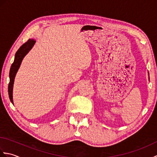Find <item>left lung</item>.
<instances>
[{"label": "left lung", "instance_id": "8db88e82", "mask_svg": "<svg viewBox=\"0 0 157 157\" xmlns=\"http://www.w3.org/2000/svg\"><path fill=\"white\" fill-rule=\"evenodd\" d=\"M148 79H150V78H149V77H148Z\"/></svg>", "mask_w": 157, "mask_h": 157}]
</instances>
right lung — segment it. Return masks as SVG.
Returning a JSON list of instances; mask_svg holds the SVG:
<instances>
[{"label":"right lung","mask_w":157,"mask_h":157,"mask_svg":"<svg viewBox=\"0 0 157 157\" xmlns=\"http://www.w3.org/2000/svg\"><path fill=\"white\" fill-rule=\"evenodd\" d=\"M36 41L33 39H29L26 42L25 44H23L21 47L19 48L17 51L16 52L15 55V59L13 61V64L10 69L9 72V78L10 82L9 84L8 87V92L10 101L13 104V84H14V80L15 75L17 73L18 70L20 67V65L21 64V62L23 61V58L25 56L28 54L29 51L34 46Z\"/></svg>","instance_id":"add662e5"}]
</instances>
